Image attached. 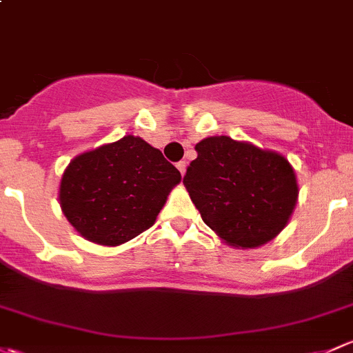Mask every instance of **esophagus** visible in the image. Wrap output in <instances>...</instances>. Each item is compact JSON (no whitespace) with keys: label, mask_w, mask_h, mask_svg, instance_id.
Segmentation results:
<instances>
[{"label":"esophagus","mask_w":353,"mask_h":353,"mask_svg":"<svg viewBox=\"0 0 353 353\" xmlns=\"http://www.w3.org/2000/svg\"><path fill=\"white\" fill-rule=\"evenodd\" d=\"M186 162H177V169H179V172H181V176H184V174H186Z\"/></svg>","instance_id":"esophagus-1"}]
</instances>
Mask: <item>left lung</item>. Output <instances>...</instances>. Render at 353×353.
I'll list each match as a JSON object with an SVG mask.
<instances>
[{"label":"left lung","mask_w":353,"mask_h":353,"mask_svg":"<svg viewBox=\"0 0 353 353\" xmlns=\"http://www.w3.org/2000/svg\"><path fill=\"white\" fill-rule=\"evenodd\" d=\"M198 157L184 176L203 221L235 248L276 239L298 203L296 172L284 155L226 135L196 143Z\"/></svg>","instance_id":"obj_1"}]
</instances>
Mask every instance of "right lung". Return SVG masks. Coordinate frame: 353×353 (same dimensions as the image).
<instances>
[{"label": "right lung", "mask_w": 353, "mask_h": 353, "mask_svg": "<svg viewBox=\"0 0 353 353\" xmlns=\"http://www.w3.org/2000/svg\"><path fill=\"white\" fill-rule=\"evenodd\" d=\"M181 172L140 137L84 152L70 161L59 186V205L83 239L105 247L150 228Z\"/></svg>", "instance_id": "obj_1"}]
</instances>
